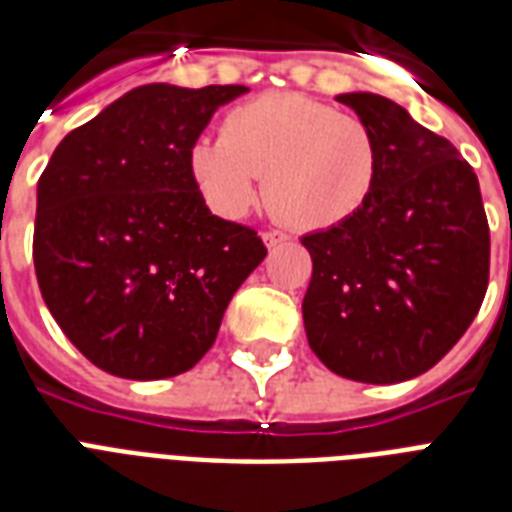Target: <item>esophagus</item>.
I'll list each match as a JSON object with an SVG mask.
<instances>
[{
	"label": "esophagus",
	"instance_id": "34e87169",
	"mask_svg": "<svg viewBox=\"0 0 512 512\" xmlns=\"http://www.w3.org/2000/svg\"><path fill=\"white\" fill-rule=\"evenodd\" d=\"M263 241H265V247H279V244L289 241V236L281 231H263Z\"/></svg>",
	"mask_w": 512,
	"mask_h": 512
}]
</instances>
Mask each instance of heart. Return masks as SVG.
Listing matches in <instances>:
<instances>
[{
  "instance_id": "obj_1",
  "label": "heart",
  "mask_w": 512,
  "mask_h": 512,
  "mask_svg": "<svg viewBox=\"0 0 512 512\" xmlns=\"http://www.w3.org/2000/svg\"><path fill=\"white\" fill-rule=\"evenodd\" d=\"M188 170L204 199L239 217L265 177V201L281 223L324 231L372 196L380 146L372 127L297 92H271L231 108L220 138H196Z\"/></svg>"
}]
</instances>
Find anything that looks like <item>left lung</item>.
<instances>
[{
    "label": "left lung",
    "instance_id": "1",
    "mask_svg": "<svg viewBox=\"0 0 512 512\" xmlns=\"http://www.w3.org/2000/svg\"><path fill=\"white\" fill-rule=\"evenodd\" d=\"M372 127L380 170L356 215L303 236L311 350L372 385L428 372L465 335L489 284V223L460 151L372 92L337 95Z\"/></svg>",
    "mask_w": 512,
    "mask_h": 512
}]
</instances>
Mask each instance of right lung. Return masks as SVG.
Returning a JSON list of instances; mask_svg holds the SVG:
<instances>
[{
    "mask_svg": "<svg viewBox=\"0 0 512 512\" xmlns=\"http://www.w3.org/2000/svg\"><path fill=\"white\" fill-rule=\"evenodd\" d=\"M241 84H143L60 140L36 185L34 268L63 335L103 372L162 380L212 348L268 255L209 212L188 151Z\"/></svg>",
    "mask_w": 512,
    "mask_h": 512,
    "instance_id": "obj_1",
    "label": "right lung"
}]
</instances>
